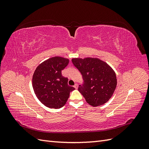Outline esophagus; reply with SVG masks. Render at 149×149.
<instances>
[{"label": "esophagus", "mask_w": 149, "mask_h": 149, "mask_svg": "<svg viewBox=\"0 0 149 149\" xmlns=\"http://www.w3.org/2000/svg\"><path fill=\"white\" fill-rule=\"evenodd\" d=\"M78 84H75L74 85V88L75 89H77V88H78Z\"/></svg>", "instance_id": "obj_1"}]
</instances>
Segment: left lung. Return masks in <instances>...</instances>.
Segmentation results:
<instances>
[{
    "mask_svg": "<svg viewBox=\"0 0 149 149\" xmlns=\"http://www.w3.org/2000/svg\"><path fill=\"white\" fill-rule=\"evenodd\" d=\"M72 63L83 76L84 84L78 91L89 105L104 104L114 94L117 86L115 71L107 63L97 58H73Z\"/></svg>",
    "mask_w": 149,
    "mask_h": 149,
    "instance_id": "8db88e82",
    "label": "left lung"
}]
</instances>
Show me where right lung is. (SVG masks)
Returning <instances> with one entry per match:
<instances>
[{
	"label": "right lung",
	"instance_id": "obj_1",
	"mask_svg": "<svg viewBox=\"0 0 149 149\" xmlns=\"http://www.w3.org/2000/svg\"><path fill=\"white\" fill-rule=\"evenodd\" d=\"M68 63V58L54 56L40 63L34 71L32 86L35 95L49 108L62 107L70 92L74 89L68 84V78L61 74V71Z\"/></svg>",
	"mask_w": 149,
	"mask_h": 149
}]
</instances>
